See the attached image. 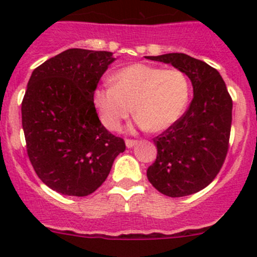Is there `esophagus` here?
Instances as JSON below:
<instances>
[{
	"mask_svg": "<svg viewBox=\"0 0 257 257\" xmlns=\"http://www.w3.org/2000/svg\"><path fill=\"white\" fill-rule=\"evenodd\" d=\"M138 144V141H132V139H126L125 141V145L126 148H133Z\"/></svg>",
	"mask_w": 257,
	"mask_h": 257,
	"instance_id": "esophagus-1",
	"label": "esophagus"
}]
</instances>
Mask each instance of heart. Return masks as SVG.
Segmentation results:
<instances>
[{"instance_id":"obj_1","label":"heart","mask_w":257,"mask_h":257,"mask_svg":"<svg viewBox=\"0 0 257 257\" xmlns=\"http://www.w3.org/2000/svg\"><path fill=\"white\" fill-rule=\"evenodd\" d=\"M189 98L190 82L183 71L144 63L119 69L113 83H103L93 92L100 120L110 131L118 129L132 110L141 128L167 131L181 118Z\"/></svg>"}]
</instances>
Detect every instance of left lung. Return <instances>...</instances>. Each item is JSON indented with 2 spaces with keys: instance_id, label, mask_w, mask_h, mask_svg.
<instances>
[{
  "instance_id": "1",
  "label": "left lung",
  "mask_w": 257,
  "mask_h": 257,
  "mask_svg": "<svg viewBox=\"0 0 257 257\" xmlns=\"http://www.w3.org/2000/svg\"><path fill=\"white\" fill-rule=\"evenodd\" d=\"M172 64L193 84L194 97L184 115L153 139L158 155L148 180L172 198L191 195L208 186L221 169L229 149L232 100L219 72L184 53L147 56Z\"/></svg>"
}]
</instances>
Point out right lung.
Listing matches in <instances>:
<instances>
[{
    "label": "right lung",
    "mask_w": 257,
    "mask_h": 257,
    "mask_svg": "<svg viewBox=\"0 0 257 257\" xmlns=\"http://www.w3.org/2000/svg\"><path fill=\"white\" fill-rule=\"evenodd\" d=\"M112 52L71 48L32 72L22 100L27 154L38 178L63 195L87 196L105 181L121 138L100 123L93 92Z\"/></svg>",
    "instance_id": "right-lung-1"
}]
</instances>
